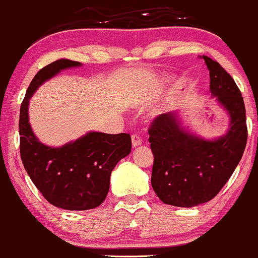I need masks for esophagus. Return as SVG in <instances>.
<instances>
[{"label": "esophagus", "mask_w": 258, "mask_h": 258, "mask_svg": "<svg viewBox=\"0 0 258 258\" xmlns=\"http://www.w3.org/2000/svg\"><path fill=\"white\" fill-rule=\"evenodd\" d=\"M132 144H133V147L136 148V147H139V146L142 144V140H141V138H140L138 134H134V135L132 136Z\"/></svg>", "instance_id": "1"}]
</instances>
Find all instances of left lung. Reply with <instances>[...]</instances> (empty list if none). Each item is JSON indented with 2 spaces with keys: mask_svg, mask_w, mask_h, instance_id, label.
<instances>
[{
  "mask_svg": "<svg viewBox=\"0 0 258 258\" xmlns=\"http://www.w3.org/2000/svg\"><path fill=\"white\" fill-rule=\"evenodd\" d=\"M212 95L230 114L221 138L205 140L186 132L177 112L155 117L148 129L154 155L152 186L164 203L195 207L218 195L243 157L247 140L245 105L232 76L218 62L203 56Z\"/></svg>",
  "mask_w": 258,
  "mask_h": 258,
  "instance_id": "left-lung-1",
  "label": "left lung"
}]
</instances>
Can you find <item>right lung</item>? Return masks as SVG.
I'll return each mask as SVG.
<instances>
[{
    "mask_svg": "<svg viewBox=\"0 0 258 258\" xmlns=\"http://www.w3.org/2000/svg\"><path fill=\"white\" fill-rule=\"evenodd\" d=\"M81 66L57 59L37 73L21 103L19 133L25 170L37 189L51 205L67 211H86L106 199L110 176L117 163L132 151L129 134L91 132L62 147L39 142L28 122V103L39 86L63 69Z\"/></svg>",
    "mask_w": 258,
    "mask_h": 258,
    "instance_id": "1",
    "label": "right lung"
}]
</instances>
